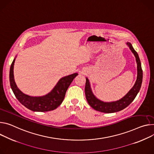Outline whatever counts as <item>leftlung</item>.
I'll return each mask as SVG.
<instances>
[{
	"label": "left lung",
	"mask_w": 154,
	"mask_h": 154,
	"mask_svg": "<svg viewBox=\"0 0 154 154\" xmlns=\"http://www.w3.org/2000/svg\"><path fill=\"white\" fill-rule=\"evenodd\" d=\"M127 44L135 56L137 63V76L135 84L133 87L130 90V91L123 97H122L121 100L114 102L104 103L99 100L98 99H97L94 96L90 88L89 80L87 78H86V83L85 87L86 99L90 106L97 111H100L101 112L104 113H113L120 111L128 106L131 104V103H132V101L136 97L137 94L138 93L139 91L140 90L143 81V70L141 67V61L140 60H139L137 52L134 50L131 44L129 42H127Z\"/></svg>",
	"instance_id": "8db88e82"
}]
</instances>
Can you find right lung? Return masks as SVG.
<instances>
[{
	"mask_svg": "<svg viewBox=\"0 0 154 154\" xmlns=\"http://www.w3.org/2000/svg\"><path fill=\"white\" fill-rule=\"evenodd\" d=\"M15 59L13 61L10 69V83L12 91L17 100L28 109L35 112H47L57 109L63 102L66 91L78 75L77 73L61 78L53 90L44 96L32 97L21 92L14 80L13 66Z\"/></svg>",
	"mask_w": 154,
	"mask_h": 154,
	"instance_id": "1",
	"label": "right lung"
}]
</instances>
